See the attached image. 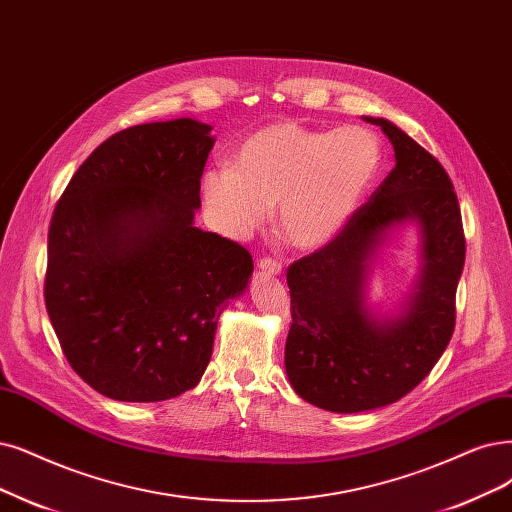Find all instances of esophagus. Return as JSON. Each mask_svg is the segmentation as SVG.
Returning a JSON list of instances; mask_svg holds the SVG:
<instances>
[{
  "instance_id": "obj_1",
  "label": "esophagus",
  "mask_w": 512,
  "mask_h": 512,
  "mask_svg": "<svg viewBox=\"0 0 512 512\" xmlns=\"http://www.w3.org/2000/svg\"><path fill=\"white\" fill-rule=\"evenodd\" d=\"M257 266H259L263 272H268V274H272V276L282 274V261H278V259H274V257H261V259L257 261Z\"/></svg>"
}]
</instances>
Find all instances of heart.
Segmentation results:
<instances>
[{
  "label": "heart",
  "instance_id": "heart-1",
  "mask_svg": "<svg viewBox=\"0 0 512 512\" xmlns=\"http://www.w3.org/2000/svg\"><path fill=\"white\" fill-rule=\"evenodd\" d=\"M380 137L363 126L320 130L276 122L246 137L204 177V200L227 232L253 230L278 202L287 242L314 249L335 238L382 170Z\"/></svg>",
  "mask_w": 512,
  "mask_h": 512
}]
</instances>
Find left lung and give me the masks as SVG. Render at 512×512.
I'll list each match as a JSON object with an SVG mask.
<instances>
[{"label":"left lung","instance_id":"8db88e82","mask_svg":"<svg viewBox=\"0 0 512 512\" xmlns=\"http://www.w3.org/2000/svg\"><path fill=\"white\" fill-rule=\"evenodd\" d=\"M396 166L329 244L287 270L291 318L285 367L301 399L358 413L403 399L437 365L456 329L466 238L453 183L441 162L384 118ZM423 227L425 270L410 312L377 324L362 308L364 259L388 226Z\"/></svg>","mask_w":512,"mask_h":512}]
</instances>
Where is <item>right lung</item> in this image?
Here are the masks:
<instances>
[{
    "mask_svg": "<svg viewBox=\"0 0 512 512\" xmlns=\"http://www.w3.org/2000/svg\"><path fill=\"white\" fill-rule=\"evenodd\" d=\"M208 132L189 118L120 130L54 206L46 310L71 369L109 399L156 403L194 388L223 301L253 272L244 246L192 223Z\"/></svg>",
    "mask_w": 512,
    "mask_h": 512,
    "instance_id": "add662e5",
    "label": "right lung"
}]
</instances>
